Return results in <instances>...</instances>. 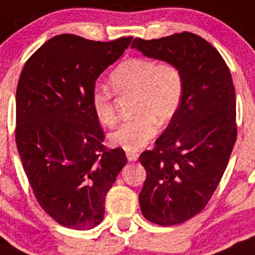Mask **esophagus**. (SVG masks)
<instances>
[{
	"label": "esophagus",
	"mask_w": 255,
	"mask_h": 255,
	"mask_svg": "<svg viewBox=\"0 0 255 255\" xmlns=\"http://www.w3.org/2000/svg\"><path fill=\"white\" fill-rule=\"evenodd\" d=\"M138 153L137 152H129V151H128L127 152V159L129 160V161H137V160H138Z\"/></svg>",
	"instance_id": "1"
}]
</instances>
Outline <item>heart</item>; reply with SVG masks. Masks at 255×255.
Here are the masks:
<instances>
[{"mask_svg": "<svg viewBox=\"0 0 255 255\" xmlns=\"http://www.w3.org/2000/svg\"><path fill=\"white\" fill-rule=\"evenodd\" d=\"M112 90L118 95H134L133 116L111 134L114 146L129 152L147 146L157 133V123L169 122L182 103L184 80L182 71L170 62L133 57L119 63L109 76ZM91 109L100 125L117 123L111 91L98 86L91 93Z\"/></svg>", "mask_w": 255, "mask_h": 255, "instance_id": "obj_1", "label": "heart"}]
</instances>
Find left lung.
Instances as JSON below:
<instances>
[{
	"label": "left lung",
	"instance_id": "obj_1",
	"mask_svg": "<svg viewBox=\"0 0 255 255\" xmlns=\"http://www.w3.org/2000/svg\"><path fill=\"white\" fill-rule=\"evenodd\" d=\"M148 58L182 71V103L152 150L139 161L146 180L139 193L144 219L161 226L198 215L216 190L236 141L235 89L221 54L207 40L183 31L152 40L136 38Z\"/></svg>",
	"mask_w": 255,
	"mask_h": 255
}]
</instances>
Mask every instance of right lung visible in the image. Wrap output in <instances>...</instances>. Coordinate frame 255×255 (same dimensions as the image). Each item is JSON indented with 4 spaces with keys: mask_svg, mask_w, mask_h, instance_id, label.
I'll list each match as a JSON object with an SVG mask.
<instances>
[{
    "mask_svg": "<svg viewBox=\"0 0 255 255\" xmlns=\"http://www.w3.org/2000/svg\"><path fill=\"white\" fill-rule=\"evenodd\" d=\"M130 42L132 36L103 43L61 34L20 75L16 146L38 203L66 228L89 230L103 221L108 190L127 164L123 148L103 144L91 93Z\"/></svg>",
    "mask_w": 255,
    "mask_h": 255,
    "instance_id": "obj_1",
    "label": "right lung"
}]
</instances>
